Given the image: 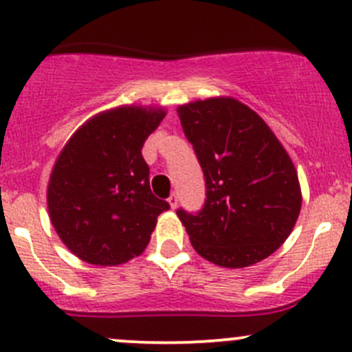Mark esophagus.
Returning <instances> with one entry per match:
<instances>
[{
  "mask_svg": "<svg viewBox=\"0 0 352 352\" xmlns=\"http://www.w3.org/2000/svg\"><path fill=\"white\" fill-rule=\"evenodd\" d=\"M168 204H170V208L175 209L177 206H179V196H177V194H172V196L168 197Z\"/></svg>",
  "mask_w": 352,
  "mask_h": 352,
  "instance_id": "34e87169",
  "label": "esophagus"
}]
</instances>
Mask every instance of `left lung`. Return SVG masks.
I'll use <instances>...</instances> for the list:
<instances>
[{
  "label": "left lung",
  "mask_w": 352,
  "mask_h": 352,
  "mask_svg": "<svg viewBox=\"0 0 352 352\" xmlns=\"http://www.w3.org/2000/svg\"><path fill=\"white\" fill-rule=\"evenodd\" d=\"M206 180L197 212L177 209L199 255L221 267H247L278 250L301 208L293 162L267 124L235 98L177 109Z\"/></svg>",
  "instance_id": "left-lung-1"
}]
</instances>
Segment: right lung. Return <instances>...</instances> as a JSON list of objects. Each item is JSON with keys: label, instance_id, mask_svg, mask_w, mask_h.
Listing matches in <instances>:
<instances>
[{"label": "right lung", "instance_id": "right-lung-1", "mask_svg": "<svg viewBox=\"0 0 352 352\" xmlns=\"http://www.w3.org/2000/svg\"><path fill=\"white\" fill-rule=\"evenodd\" d=\"M163 117L162 109L109 110L81 126L59 155L47 187L49 216L81 261L119 265L140 255L158 214L170 208L151 192L141 155Z\"/></svg>", "mask_w": 352, "mask_h": 352}]
</instances>
